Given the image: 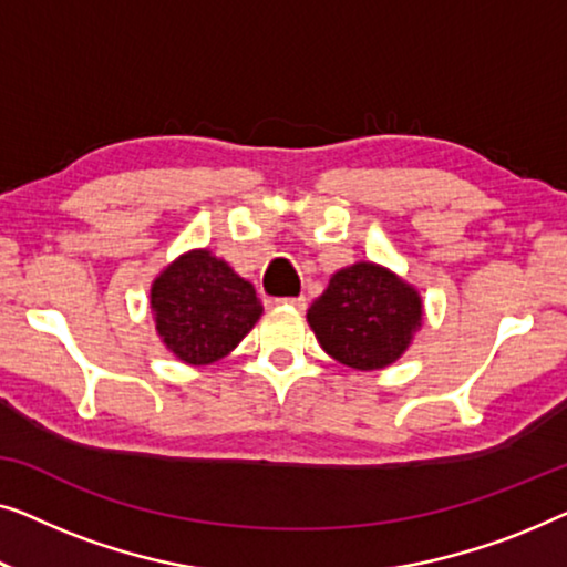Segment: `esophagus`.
Here are the masks:
<instances>
[{"mask_svg": "<svg viewBox=\"0 0 567 567\" xmlns=\"http://www.w3.org/2000/svg\"><path fill=\"white\" fill-rule=\"evenodd\" d=\"M280 302H282V306H292L295 310H306V306H308L306 295H298V298H282Z\"/></svg>", "mask_w": 567, "mask_h": 567, "instance_id": "1", "label": "esophagus"}]
</instances>
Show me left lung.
I'll return each mask as SVG.
<instances>
[{
  "instance_id": "obj_1",
  "label": "left lung",
  "mask_w": 567,
  "mask_h": 567,
  "mask_svg": "<svg viewBox=\"0 0 567 567\" xmlns=\"http://www.w3.org/2000/svg\"><path fill=\"white\" fill-rule=\"evenodd\" d=\"M421 316L424 302L416 287L372 261L339 269L308 308L323 352L354 370L393 364L409 349Z\"/></svg>"
}]
</instances>
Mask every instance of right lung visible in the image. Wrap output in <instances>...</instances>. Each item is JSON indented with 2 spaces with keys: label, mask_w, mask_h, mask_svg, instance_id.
I'll use <instances>...</instances> for the list:
<instances>
[{
  "label": "right lung",
  "mask_w": 567,
  "mask_h": 567,
  "mask_svg": "<svg viewBox=\"0 0 567 567\" xmlns=\"http://www.w3.org/2000/svg\"><path fill=\"white\" fill-rule=\"evenodd\" d=\"M151 310L166 349L187 364H210L234 352L261 316L251 282L228 261L195 249L174 259L151 285Z\"/></svg>",
  "instance_id": "1"
}]
</instances>
